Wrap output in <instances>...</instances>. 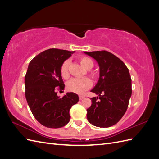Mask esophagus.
Returning a JSON list of instances; mask_svg holds the SVG:
<instances>
[{"label": "esophagus", "instance_id": "1", "mask_svg": "<svg viewBox=\"0 0 159 159\" xmlns=\"http://www.w3.org/2000/svg\"><path fill=\"white\" fill-rule=\"evenodd\" d=\"M84 98H85V97H84V95H79V98H80V100L83 99Z\"/></svg>", "mask_w": 159, "mask_h": 159}]
</instances>
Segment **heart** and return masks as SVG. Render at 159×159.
Instances as JSON below:
<instances>
[{
	"instance_id": "heart-1",
	"label": "heart",
	"mask_w": 159,
	"mask_h": 159,
	"mask_svg": "<svg viewBox=\"0 0 159 159\" xmlns=\"http://www.w3.org/2000/svg\"><path fill=\"white\" fill-rule=\"evenodd\" d=\"M79 61L80 64L82 66L83 68L86 70H90L93 66V62L89 57L87 56H81L79 57ZM70 64V61L68 60H65L63 64H61L60 68V74L62 78L64 79H68L69 78L68 67ZM89 75L92 78H95L97 74L95 72L89 71ZM91 86V81L88 78H73L67 84V89L75 93L81 94L83 93L84 91L88 89Z\"/></svg>"
}]
</instances>
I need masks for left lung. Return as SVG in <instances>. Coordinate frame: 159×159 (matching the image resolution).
Instances as JSON below:
<instances>
[{"label":"left lung","mask_w":159,"mask_h":159,"mask_svg":"<svg viewBox=\"0 0 159 159\" xmlns=\"http://www.w3.org/2000/svg\"><path fill=\"white\" fill-rule=\"evenodd\" d=\"M84 53L94 58L99 66V80L91 90L99 97L91 99V105L87 109V119L96 127H111L125 113L131 96V78L129 69L119 57L107 51Z\"/></svg>","instance_id":"1"}]
</instances>
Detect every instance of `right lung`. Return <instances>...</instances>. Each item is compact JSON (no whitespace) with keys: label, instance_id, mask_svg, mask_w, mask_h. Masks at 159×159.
<instances>
[{"label":"right lung","instance_id":"add662e5","mask_svg":"<svg viewBox=\"0 0 159 159\" xmlns=\"http://www.w3.org/2000/svg\"><path fill=\"white\" fill-rule=\"evenodd\" d=\"M74 52L48 49L34 57L28 65L25 78L26 99L34 117L46 127L60 128L68 124L70 110L79 101L78 95L73 92L61 98L56 92L57 89L65 87L61 66Z\"/></svg>","mask_w":159,"mask_h":159}]
</instances>
